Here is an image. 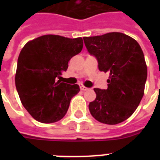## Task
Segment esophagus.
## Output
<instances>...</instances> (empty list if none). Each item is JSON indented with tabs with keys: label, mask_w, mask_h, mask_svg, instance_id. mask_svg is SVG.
I'll return each instance as SVG.
<instances>
[{
	"label": "esophagus",
	"mask_w": 160,
	"mask_h": 160,
	"mask_svg": "<svg viewBox=\"0 0 160 160\" xmlns=\"http://www.w3.org/2000/svg\"><path fill=\"white\" fill-rule=\"evenodd\" d=\"M80 90H84V91H85V90H89V88L85 87V86H84V85H80Z\"/></svg>",
	"instance_id": "1"
}]
</instances>
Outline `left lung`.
<instances>
[{
  "label": "left lung",
  "instance_id": "1",
  "mask_svg": "<svg viewBox=\"0 0 160 160\" xmlns=\"http://www.w3.org/2000/svg\"><path fill=\"white\" fill-rule=\"evenodd\" d=\"M83 39L99 70L109 73L106 90L94 89L96 98L89 105L90 114L100 123H121L131 116L144 95L147 66L141 47L120 32Z\"/></svg>",
  "mask_w": 160,
  "mask_h": 160
}]
</instances>
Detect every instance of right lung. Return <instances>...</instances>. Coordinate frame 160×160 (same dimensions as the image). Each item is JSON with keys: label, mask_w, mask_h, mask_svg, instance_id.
Masks as SVG:
<instances>
[{"label": "right lung", "mask_w": 160, "mask_h": 160, "mask_svg": "<svg viewBox=\"0 0 160 160\" xmlns=\"http://www.w3.org/2000/svg\"><path fill=\"white\" fill-rule=\"evenodd\" d=\"M82 48L81 37L46 35L27 42L21 50L15 79L16 90L25 109L37 121L55 123L67 113L80 86L60 82L57 78Z\"/></svg>", "instance_id": "obj_1"}]
</instances>
